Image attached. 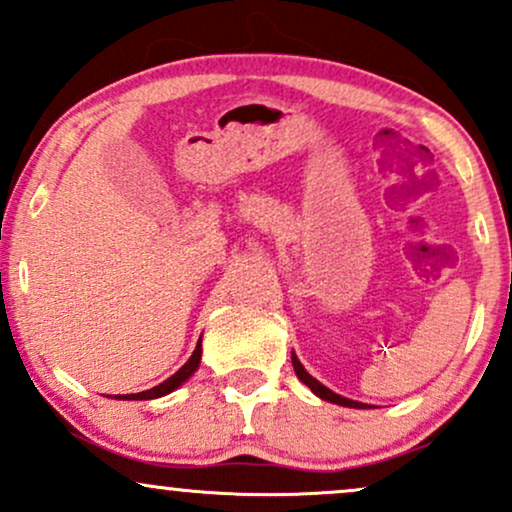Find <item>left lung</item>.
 <instances>
[{"mask_svg":"<svg viewBox=\"0 0 512 512\" xmlns=\"http://www.w3.org/2000/svg\"><path fill=\"white\" fill-rule=\"evenodd\" d=\"M291 363H293V370H296V375H298V378H301V383L308 385L310 390H313L315 395L320 397V399H325V402H332V404H342V407H351V409H366V404L356 402V399H349V397L337 395V392H332L330 387H325L322 383H317L313 375H310L308 370L303 368V363L298 361L296 354H291Z\"/></svg>","mask_w":512,"mask_h":512,"instance_id":"left-lung-1","label":"left lung"}]
</instances>
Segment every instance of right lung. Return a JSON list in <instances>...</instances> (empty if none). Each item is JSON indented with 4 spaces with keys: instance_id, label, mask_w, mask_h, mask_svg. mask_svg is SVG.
I'll return each mask as SVG.
<instances>
[{
    "instance_id": "right-lung-1",
    "label": "right lung",
    "mask_w": 512,
    "mask_h": 512,
    "mask_svg": "<svg viewBox=\"0 0 512 512\" xmlns=\"http://www.w3.org/2000/svg\"><path fill=\"white\" fill-rule=\"evenodd\" d=\"M199 342H202V339H199ZM199 361H202V344H197V349L192 351L190 361H187L185 366H182V368L178 370V373H175V375H170L168 380H163L161 385L151 387V390L137 392V395H115V399H156V397H163V395H168V392L178 390V387H180L182 383H185V380L190 378L192 373H195V370L199 368Z\"/></svg>"
}]
</instances>
